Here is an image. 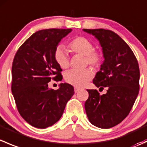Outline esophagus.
I'll list each match as a JSON object with an SVG mask.
<instances>
[{"instance_id":"1","label":"esophagus","mask_w":147,"mask_h":147,"mask_svg":"<svg viewBox=\"0 0 147 147\" xmlns=\"http://www.w3.org/2000/svg\"><path fill=\"white\" fill-rule=\"evenodd\" d=\"M80 90V89L78 88V87H75V93L78 92H79Z\"/></svg>"}]
</instances>
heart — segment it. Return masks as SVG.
Returning a JSON list of instances; mask_svg holds the SVG:
<instances>
[{
  "instance_id": "heart-1",
  "label": "heart",
  "mask_w": 147,
  "mask_h": 147,
  "mask_svg": "<svg viewBox=\"0 0 147 147\" xmlns=\"http://www.w3.org/2000/svg\"><path fill=\"white\" fill-rule=\"evenodd\" d=\"M71 52L84 56V63L93 67H97L101 64L102 54L98 50H94V45L87 38L78 36L72 39L68 44ZM55 60L63 69H67L69 65V57L63 47H58L55 51ZM93 73L90 69L82 70L71 69L65 75L67 82L77 87H82L92 78Z\"/></svg>"
}]
</instances>
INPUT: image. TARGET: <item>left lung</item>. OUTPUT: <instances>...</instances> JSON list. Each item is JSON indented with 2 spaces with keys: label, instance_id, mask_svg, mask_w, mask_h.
Returning a JSON list of instances; mask_svg holds the SVG:
<instances>
[{
  "label": "left lung",
  "instance_id": "8db88e82",
  "mask_svg": "<svg viewBox=\"0 0 147 147\" xmlns=\"http://www.w3.org/2000/svg\"><path fill=\"white\" fill-rule=\"evenodd\" d=\"M83 30L98 40L105 58L93 83L97 87L107 88L106 94L102 95L97 90H87L86 114L93 125L109 129L125 119L134 105L139 90V65L129 46L115 32L105 29Z\"/></svg>",
  "mask_w": 147,
  "mask_h": 147
}]
</instances>
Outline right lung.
<instances>
[{
  "mask_svg": "<svg viewBox=\"0 0 147 147\" xmlns=\"http://www.w3.org/2000/svg\"><path fill=\"white\" fill-rule=\"evenodd\" d=\"M71 31L57 28L38 31L19 47L13 59L11 90L16 107L22 117L36 128L55 124L75 93L67 83H61L56 90L47 84L52 79H63L54 54L60 40Z\"/></svg>",
  "mask_w": 147,
  "mask_h": 147,
  "instance_id": "right-lung-1",
  "label": "right lung"
}]
</instances>
